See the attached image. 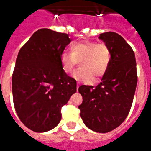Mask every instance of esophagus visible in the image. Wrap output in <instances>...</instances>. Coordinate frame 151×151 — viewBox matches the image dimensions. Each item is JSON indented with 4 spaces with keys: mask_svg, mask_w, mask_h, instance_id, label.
<instances>
[{
    "mask_svg": "<svg viewBox=\"0 0 151 151\" xmlns=\"http://www.w3.org/2000/svg\"><path fill=\"white\" fill-rule=\"evenodd\" d=\"M78 88H79V84H78V85H77V91L78 90Z\"/></svg>",
    "mask_w": 151,
    "mask_h": 151,
    "instance_id": "obj_1",
    "label": "esophagus"
}]
</instances>
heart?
Masks as SVG:
<instances>
[{"label": "heart", "instance_id": "heart-1", "mask_svg": "<svg viewBox=\"0 0 151 151\" xmlns=\"http://www.w3.org/2000/svg\"><path fill=\"white\" fill-rule=\"evenodd\" d=\"M60 60L62 70L67 74H71L81 61V68L74 72L73 78L79 82L91 83L94 77L101 78L108 72L111 65V52L104 43L78 42L71 45L70 53H61Z\"/></svg>", "mask_w": 151, "mask_h": 151}]
</instances>
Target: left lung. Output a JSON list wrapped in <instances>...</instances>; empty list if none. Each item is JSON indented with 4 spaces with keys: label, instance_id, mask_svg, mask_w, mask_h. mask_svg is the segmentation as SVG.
Listing matches in <instances>:
<instances>
[{
    "label": "left lung",
    "instance_id": "left-lung-1",
    "mask_svg": "<svg viewBox=\"0 0 151 151\" xmlns=\"http://www.w3.org/2000/svg\"><path fill=\"white\" fill-rule=\"evenodd\" d=\"M99 39L111 49V65L98 86L79 87L83 101L78 108L86 126L104 133L115 129L128 116L137 75L134 52L123 37L110 31L100 34Z\"/></svg>",
    "mask_w": 151,
    "mask_h": 151
}]
</instances>
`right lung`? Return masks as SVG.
<instances>
[{"label":"right lung","mask_w":151,"mask_h":151,"mask_svg":"<svg viewBox=\"0 0 151 151\" xmlns=\"http://www.w3.org/2000/svg\"><path fill=\"white\" fill-rule=\"evenodd\" d=\"M70 42L68 34L43 28L18 52L12 76L14 104L20 120L34 132L54 129L61 108L77 91L76 80L63 71L60 60Z\"/></svg>","instance_id":"add662e5"}]
</instances>
